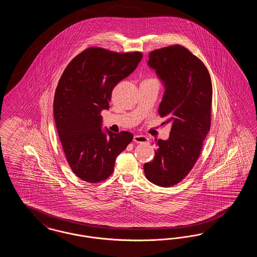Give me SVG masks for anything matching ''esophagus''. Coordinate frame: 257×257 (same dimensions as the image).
I'll return each mask as SVG.
<instances>
[{
    "label": "esophagus",
    "mask_w": 257,
    "mask_h": 257,
    "mask_svg": "<svg viewBox=\"0 0 257 257\" xmlns=\"http://www.w3.org/2000/svg\"><path fill=\"white\" fill-rule=\"evenodd\" d=\"M133 141L137 144H146L148 142V138L146 136H142V135H136L134 136Z\"/></svg>",
    "instance_id": "1"
}]
</instances>
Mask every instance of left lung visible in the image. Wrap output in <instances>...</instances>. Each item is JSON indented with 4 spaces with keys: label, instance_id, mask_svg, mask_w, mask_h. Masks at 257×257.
<instances>
[{
    "label": "left lung",
    "instance_id": "obj_1",
    "mask_svg": "<svg viewBox=\"0 0 257 257\" xmlns=\"http://www.w3.org/2000/svg\"><path fill=\"white\" fill-rule=\"evenodd\" d=\"M148 65L165 86L158 112L171 129L168 140L156 141L144 170L151 183L168 188L182 181L200 155L211 126L212 82L204 63L180 45L152 51Z\"/></svg>",
    "mask_w": 257,
    "mask_h": 257
}]
</instances>
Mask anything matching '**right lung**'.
I'll list each match as a JSON object with an SVG mask.
<instances>
[{"mask_svg": "<svg viewBox=\"0 0 257 257\" xmlns=\"http://www.w3.org/2000/svg\"><path fill=\"white\" fill-rule=\"evenodd\" d=\"M142 59L141 52L90 47L76 56L61 75L54 98L55 123L71 170L86 182L106 180L115 158L133 140L130 132H104L100 113L110 108L113 87Z\"/></svg>", "mask_w": 257, "mask_h": 257, "instance_id": "add662e5", "label": "right lung"}]
</instances>
